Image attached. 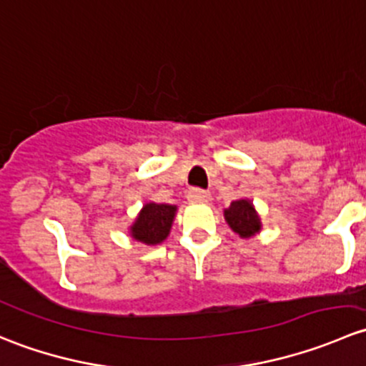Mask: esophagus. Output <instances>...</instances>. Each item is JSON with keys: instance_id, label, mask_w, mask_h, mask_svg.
<instances>
[{"instance_id": "esophagus-1", "label": "esophagus", "mask_w": 366, "mask_h": 366, "mask_svg": "<svg viewBox=\"0 0 366 366\" xmlns=\"http://www.w3.org/2000/svg\"><path fill=\"white\" fill-rule=\"evenodd\" d=\"M187 200L194 202V204H204V202L210 200V193L200 187H193V189L187 191Z\"/></svg>"}]
</instances>
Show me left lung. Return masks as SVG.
<instances>
[{"mask_svg":"<svg viewBox=\"0 0 366 366\" xmlns=\"http://www.w3.org/2000/svg\"><path fill=\"white\" fill-rule=\"evenodd\" d=\"M224 219L230 224L232 230L239 234V237L242 239L253 237L262 228L257 210H254L252 202L246 200V198L232 202L230 207L224 209Z\"/></svg>","mask_w":366,"mask_h":366,"instance_id":"left-lung-1","label":"left lung"}]
</instances>
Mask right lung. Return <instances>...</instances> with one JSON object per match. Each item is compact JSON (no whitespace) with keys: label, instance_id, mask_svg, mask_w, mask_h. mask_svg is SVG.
Returning <instances> with one entry per match:
<instances>
[{"label":"right lung","instance_id":"obj_1","mask_svg":"<svg viewBox=\"0 0 366 366\" xmlns=\"http://www.w3.org/2000/svg\"><path fill=\"white\" fill-rule=\"evenodd\" d=\"M175 214L177 205L149 202L143 205L134 223L131 224V237L147 246L161 244L172 230Z\"/></svg>","mask_w":366,"mask_h":366}]
</instances>
